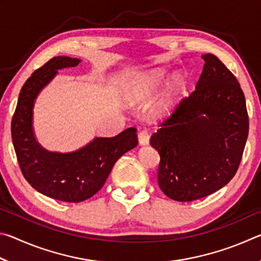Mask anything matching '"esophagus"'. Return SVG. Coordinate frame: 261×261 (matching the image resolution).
Wrapping results in <instances>:
<instances>
[{"label":"esophagus","mask_w":261,"mask_h":261,"mask_svg":"<svg viewBox=\"0 0 261 261\" xmlns=\"http://www.w3.org/2000/svg\"><path fill=\"white\" fill-rule=\"evenodd\" d=\"M138 141H139V145H141V146L148 144L149 135H148L147 130H141L138 132Z\"/></svg>","instance_id":"34e87169"}]
</instances>
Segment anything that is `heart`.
<instances>
[{"label":"heart","instance_id":"1","mask_svg":"<svg viewBox=\"0 0 261 261\" xmlns=\"http://www.w3.org/2000/svg\"><path fill=\"white\" fill-rule=\"evenodd\" d=\"M167 70L166 69H155L152 71L140 73L135 79V85L132 87L135 93L141 95H148L153 93L160 87L163 82L167 78ZM184 86V77L180 73L175 74L171 79L170 83L168 84L165 94H163L160 103L158 105V109L160 112H166L168 108L171 107L176 99V95L182 90Z\"/></svg>","mask_w":261,"mask_h":261}]
</instances>
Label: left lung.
Listing matches in <instances>:
<instances>
[{
    "mask_svg": "<svg viewBox=\"0 0 261 261\" xmlns=\"http://www.w3.org/2000/svg\"><path fill=\"white\" fill-rule=\"evenodd\" d=\"M201 59L196 90L149 139L160 154L159 187L176 201L200 199L230 182L249 135L240 83L215 55Z\"/></svg>",
    "mask_w": 261,
    "mask_h": 261,
    "instance_id": "1",
    "label": "left lung"
}]
</instances>
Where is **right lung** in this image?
<instances>
[{
    "label": "right lung",
    "instance_id": "obj_1",
    "mask_svg": "<svg viewBox=\"0 0 261 261\" xmlns=\"http://www.w3.org/2000/svg\"><path fill=\"white\" fill-rule=\"evenodd\" d=\"M81 60L57 56L32 73L21 87L11 122V137L21 173L31 187L53 199L81 202L103 187L118 159L138 144L137 130L129 127L112 138L96 137L73 152H51L42 147L33 130V108L40 92L64 68Z\"/></svg>",
    "mask_w": 261,
    "mask_h": 261
}]
</instances>
